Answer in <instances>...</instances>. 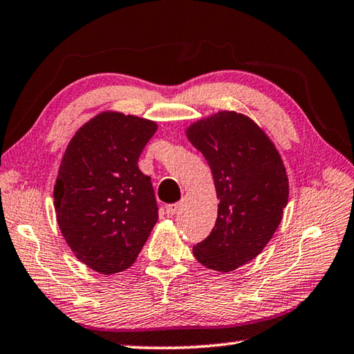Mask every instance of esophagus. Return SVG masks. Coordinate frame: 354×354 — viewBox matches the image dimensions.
Instances as JSON below:
<instances>
[{
    "instance_id": "1",
    "label": "esophagus",
    "mask_w": 354,
    "mask_h": 354,
    "mask_svg": "<svg viewBox=\"0 0 354 354\" xmlns=\"http://www.w3.org/2000/svg\"><path fill=\"white\" fill-rule=\"evenodd\" d=\"M178 209H179L178 203H173V205H167V206H165L167 217H173V215H175V214L178 212Z\"/></svg>"
}]
</instances>
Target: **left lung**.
<instances>
[{"label": "left lung", "instance_id": "obj_1", "mask_svg": "<svg viewBox=\"0 0 354 354\" xmlns=\"http://www.w3.org/2000/svg\"><path fill=\"white\" fill-rule=\"evenodd\" d=\"M187 137L212 170L220 198L214 230L194 245V256L231 272L261 253L283 218L289 181L281 156L248 117L223 111L192 124Z\"/></svg>", "mask_w": 354, "mask_h": 354}]
</instances>
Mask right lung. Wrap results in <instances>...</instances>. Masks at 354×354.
I'll return each instance as SVG.
<instances>
[{
  "mask_svg": "<svg viewBox=\"0 0 354 354\" xmlns=\"http://www.w3.org/2000/svg\"><path fill=\"white\" fill-rule=\"evenodd\" d=\"M154 122L104 112L77 131L55 185L59 227L92 270L112 274L134 263L158 221V201L139 158Z\"/></svg>",
  "mask_w": 354,
  "mask_h": 354,
  "instance_id": "obj_1",
  "label": "right lung"
}]
</instances>
